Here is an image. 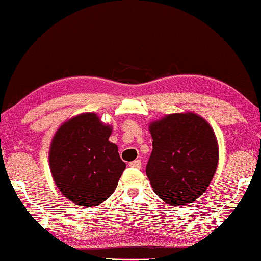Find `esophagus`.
<instances>
[{
    "instance_id": "34e87169",
    "label": "esophagus",
    "mask_w": 261,
    "mask_h": 261,
    "mask_svg": "<svg viewBox=\"0 0 261 261\" xmlns=\"http://www.w3.org/2000/svg\"><path fill=\"white\" fill-rule=\"evenodd\" d=\"M129 167H132V168H137V169L141 168V161L140 160L133 161V162L129 163Z\"/></svg>"
}]
</instances>
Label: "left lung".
<instances>
[{
  "instance_id": "left-lung-1",
  "label": "left lung",
  "mask_w": 261,
  "mask_h": 261,
  "mask_svg": "<svg viewBox=\"0 0 261 261\" xmlns=\"http://www.w3.org/2000/svg\"><path fill=\"white\" fill-rule=\"evenodd\" d=\"M152 152L146 175L166 203L184 207L208 189L219 162L212 125L195 112L170 114L149 124Z\"/></svg>"
}]
</instances>
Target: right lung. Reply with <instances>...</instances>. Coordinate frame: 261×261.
<instances>
[{
    "mask_svg": "<svg viewBox=\"0 0 261 261\" xmlns=\"http://www.w3.org/2000/svg\"><path fill=\"white\" fill-rule=\"evenodd\" d=\"M112 127L94 112L70 118L50 141L49 168L64 197L80 207H94L114 194L125 163L111 143Z\"/></svg>",
    "mask_w": 261,
    "mask_h": 261,
    "instance_id": "1",
    "label": "right lung"
}]
</instances>
